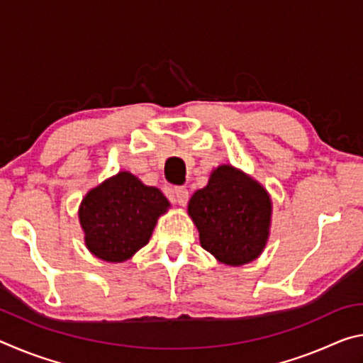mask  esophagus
<instances>
[{
	"mask_svg": "<svg viewBox=\"0 0 363 363\" xmlns=\"http://www.w3.org/2000/svg\"><path fill=\"white\" fill-rule=\"evenodd\" d=\"M174 196H176V201L179 203L181 206H186L187 201H189V190L187 187H176L174 189Z\"/></svg>",
	"mask_w": 363,
	"mask_h": 363,
	"instance_id": "34e87169",
	"label": "esophagus"
}]
</instances>
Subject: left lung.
Segmentation results:
<instances>
[{
    "label": "left lung",
    "instance_id": "1",
    "mask_svg": "<svg viewBox=\"0 0 363 363\" xmlns=\"http://www.w3.org/2000/svg\"><path fill=\"white\" fill-rule=\"evenodd\" d=\"M270 210L266 190L229 164L214 169L208 186L189 201L201 247L229 266H242L261 255Z\"/></svg>",
    "mask_w": 363,
    "mask_h": 363
}]
</instances>
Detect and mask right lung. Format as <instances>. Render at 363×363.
Returning a JSON list of instances; mask_svg holds the SVG:
<instances>
[{
  "label": "right lung",
  "instance_id": "1",
  "mask_svg": "<svg viewBox=\"0 0 363 363\" xmlns=\"http://www.w3.org/2000/svg\"><path fill=\"white\" fill-rule=\"evenodd\" d=\"M169 206L158 189L144 186L131 173H118L84 196L79 223L86 247L99 259H130L149 242L160 214Z\"/></svg>",
  "mask_w": 363,
  "mask_h": 363
}]
</instances>
